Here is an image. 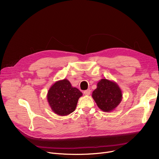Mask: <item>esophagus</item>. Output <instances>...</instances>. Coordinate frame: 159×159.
<instances>
[{"mask_svg": "<svg viewBox=\"0 0 159 159\" xmlns=\"http://www.w3.org/2000/svg\"><path fill=\"white\" fill-rule=\"evenodd\" d=\"M84 94L85 95H89L91 94V90L90 89H87L84 91Z\"/></svg>", "mask_w": 159, "mask_h": 159, "instance_id": "34e87169", "label": "esophagus"}]
</instances>
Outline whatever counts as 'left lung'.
Listing matches in <instances>:
<instances>
[{
  "label": "left lung",
  "mask_w": 159,
  "mask_h": 159,
  "mask_svg": "<svg viewBox=\"0 0 159 159\" xmlns=\"http://www.w3.org/2000/svg\"><path fill=\"white\" fill-rule=\"evenodd\" d=\"M92 97L98 107L104 111H111L120 104L122 100V92L114 81L102 79Z\"/></svg>",
  "instance_id": "1"
}]
</instances>
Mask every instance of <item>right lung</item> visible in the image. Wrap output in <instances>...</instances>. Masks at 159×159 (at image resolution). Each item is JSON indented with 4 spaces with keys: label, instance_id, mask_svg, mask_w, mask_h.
Instances as JSON below:
<instances>
[{
    "label": "right lung",
    "instance_id": "1",
    "mask_svg": "<svg viewBox=\"0 0 159 159\" xmlns=\"http://www.w3.org/2000/svg\"><path fill=\"white\" fill-rule=\"evenodd\" d=\"M82 94L78 89L73 87L70 81L65 79L55 82L51 87L47 99L54 113L65 116L75 110L78 99Z\"/></svg>",
    "mask_w": 159,
    "mask_h": 159
}]
</instances>
